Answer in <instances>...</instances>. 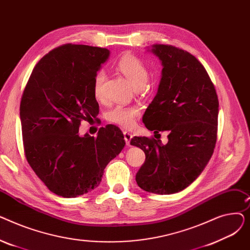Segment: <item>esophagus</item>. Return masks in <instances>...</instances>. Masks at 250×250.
<instances>
[{
  "label": "esophagus",
  "instance_id": "34e87169",
  "mask_svg": "<svg viewBox=\"0 0 250 250\" xmlns=\"http://www.w3.org/2000/svg\"><path fill=\"white\" fill-rule=\"evenodd\" d=\"M124 138H125L126 146H130V140H132L133 135L128 132H124Z\"/></svg>",
  "mask_w": 250,
  "mask_h": 250
}]
</instances>
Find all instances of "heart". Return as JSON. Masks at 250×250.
Instances as JSON below:
<instances>
[{
	"label": "heart",
	"instance_id": "b5f03b06",
	"mask_svg": "<svg viewBox=\"0 0 250 250\" xmlns=\"http://www.w3.org/2000/svg\"><path fill=\"white\" fill-rule=\"evenodd\" d=\"M116 69L120 71L135 88H142L149 80V70L146 64L138 57L132 54L124 55L116 62ZM105 80V73L102 70L94 74L92 80V90L97 99L102 97L103 84ZM140 110L135 106H124L116 105L106 112L107 121L125 128H129L135 125L136 118L139 116Z\"/></svg>",
	"mask_w": 250,
	"mask_h": 250
}]
</instances>
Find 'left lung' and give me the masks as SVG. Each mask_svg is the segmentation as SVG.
Instances as JSON below:
<instances>
[{"label": "left lung", "mask_w": 250, "mask_h": 250, "mask_svg": "<svg viewBox=\"0 0 250 250\" xmlns=\"http://www.w3.org/2000/svg\"><path fill=\"white\" fill-rule=\"evenodd\" d=\"M150 50L163 69L143 123L154 134L168 132V142L146 137L130 140V145L146 155L136 181L148 192L171 194L191 185L211 159L219 101L204 65L189 52L167 44H154Z\"/></svg>", "instance_id": "1"}]
</instances>
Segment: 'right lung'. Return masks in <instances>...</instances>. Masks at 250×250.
<instances>
[{"label":"right lung","mask_w":250,"mask_h":250,"mask_svg":"<svg viewBox=\"0 0 250 250\" xmlns=\"http://www.w3.org/2000/svg\"><path fill=\"white\" fill-rule=\"evenodd\" d=\"M108 57L107 48L61 45L37 62L22 94L25 157L45 187L62 198L97 188L105 167L125 145L112 125L101 127L96 138L79 135L81 122L99 112L92 80Z\"/></svg>","instance_id":"add662e5"}]
</instances>
